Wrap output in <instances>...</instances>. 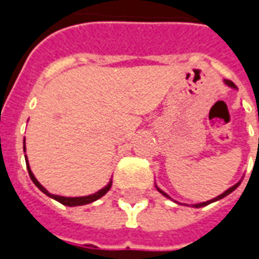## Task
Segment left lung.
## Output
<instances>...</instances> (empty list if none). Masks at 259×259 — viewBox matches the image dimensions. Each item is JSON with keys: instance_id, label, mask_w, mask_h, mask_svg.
Here are the masks:
<instances>
[{"instance_id": "1", "label": "left lung", "mask_w": 259, "mask_h": 259, "mask_svg": "<svg viewBox=\"0 0 259 259\" xmlns=\"http://www.w3.org/2000/svg\"><path fill=\"white\" fill-rule=\"evenodd\" d=\"M226 84L228 85H230V87H236V85H234V83H232V81H230V80H226ZM240 183H237V185H234L233 187H230V189H229V190H226L225 191V193H223V194H221V195H218L217 198H213V200H209V201H205V202H201V204H195V208H200V206H205V205H208V204H211V202H213V201H218V200H221V198H223V197H226V195L228 194H230V193H232V191L233 190H236V187H237V186H239ZM158 190H159V189H158ZM159 193H162L163 195H165V197H168L169 198V195L168 194H165V193H163L162 190H159Z\"/></svg>"}]
</instances>
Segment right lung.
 <instances>
[{
    "label": "right lung",
    "mask_w": 259,
    "mask_h": 259,
    "mask_svg": "<svg viewBox=\"0 0 259 259\" xmlns=\"http://www.w3.org/2000/svg\"><path fill=\"white\" fill-rule=\"evenodd\" d=\"M26 158V157H25ZM26 166H27V170H29V176H30V179L33 180V183L40 189V190L44 193V194H47L48 197H51V198H54V200H57L58 202H61V204H64V205L66 206H77V205H84V204H90V202H93V201L98 200V198H101L102 195H105L108 193V190L111 189V186H112V182H109L104 189H101L100 191H97L96 194H91V195H85V197H61V195H55V194H50L44 187H42L40 183H38V180L34 178V175H33V172L30 170V168H29V162L26 161Z\"/></svg>",
    "instance_id": "right-lung-1"
}]
</instances>
